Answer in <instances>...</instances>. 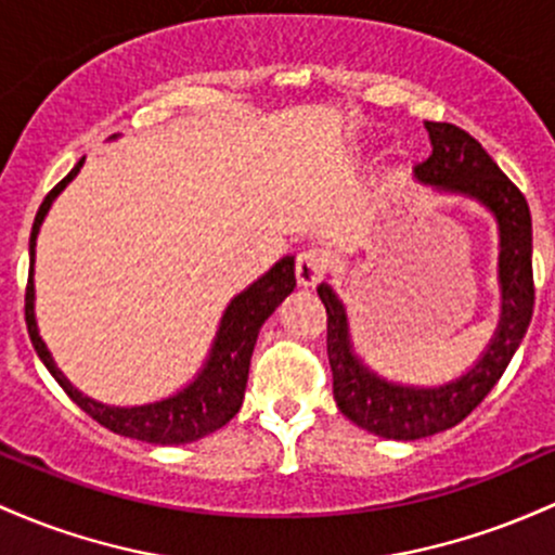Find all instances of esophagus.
Wrapping results in <instances>:
<instances>
[{
  "instance_id": "34e87169",
  "label": "esophagus",
  "mask_w": 555,
  "mask_h": 555,
  "mask_svg": "<svg viewBox=\"0 0 555 555\" xmlns=\"http://www.w3.org/2000/svg\"><path fill=\"white\" fill-rule=\"evenodd\" d=\"M324 273H326V260L319 249H306V253L297 255L295 276L300 287H315V284L324 279Z\"/></svg>"
}]
</instances>
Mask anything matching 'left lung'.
<instances>
[{
	"instance_id": "1",
	"label": "left lung",
	"mask_w": 555,
	"mask_h": 555,
	"mask_svg": "<svg viewBox=\"0 0 555 555\" xmlns=\"http://www.w3.org/2000/svg\"><path fill=\"white\" fill-rule=\"evenodd\" d=\"M426 131L431 139V155L416 166V179L442 192L468 194L498 218L503 310L495 337L468 374L442 387H400L371 374L352 356L343 302L328 284H321L319 297L326 308V352L334 400L352 424L387 440H422L464 422L503 376L516 347L525 339L534 308L532 216L525 194L468 131L435 120H426Z\"/></svg>"
}]
</instances>
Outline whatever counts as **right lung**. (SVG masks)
Returning <instances> with one entry per match:
<instances>
[{
  "instance_id": "add662e5",
  "label": "right lung",
  "mask_w": 555,
  "mask_h": 555,
  "mask_svg": "<svg viewBox=\"0 0 555 555\" xmlns=\"http://www.w3.org/2000/svg\"><path fill=\"white\" fill-rule=\"evenodd\" d=\"M83 166V157L76 163V168L52 189L41 203L39 212L34 218V229H30V268H28V284H26V324L28 337L34 343L36 352L50 369V374L57 379V385L65 389V395L76 403L81 411H87L96 424L105 429L115 431V435L133 437V440L152 442V446H184V442H194L199 437H208L210 431L221 429L231 418L240 413L242 398H245L247 374H249V358H253L255 343H258V332L263 321L279 302L295 289V258H282L266 276L236 295L231 300L221 319V328H218L216 345L205 363L203 374L192 382L186 389H181L173 398L160 400V403L137 405V408H113L102 405L96 400L87 398L78 392L63 376V371L54 366L50 350L41 343L39 328H36L34 315V247L36 234H39L41 221H44L47 210H50L52 199L68 186V181L78 173Z\"/></svg>"
}]
</instances>
